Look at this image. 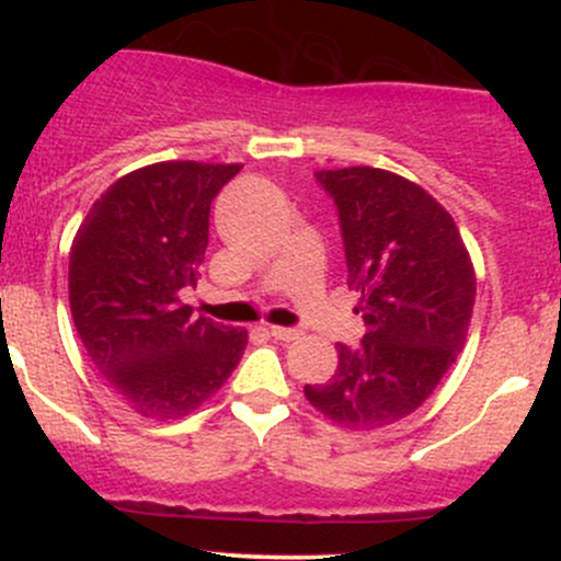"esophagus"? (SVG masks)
<instances>
[{"instance_id":"obj_1","label":"esophagus","mask_w":561,"mask_h":561,"mask_svg":"<svg viewBox=\"0 0 561 561\" xmlns=\"http://www.w3.org/2000/svg\"><path fill=\"white\" fill-rule=\"evenodd\" d=\"M268 332H272V337L282 340V343H293V340L300 337V330H295V327H268Z\"/></svg>"}]
</instances>
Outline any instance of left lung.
<instances>
[{"mask_svg": "<svg viewBox=\"0 0 561 561\" xmlns=\"http://www.w3.org/2000/svg\"><path fill=\"white\" fill-rule=\"evenodd\" d=\"M317 182L337 208L366 334L337 343L332 379L306 385V398L347 430L385 427L420 409L459 356L474 268L448 210L409 179L353 165L319 171Z\"/></svg>", "mask_w": 561, "mask_h": 561, "instance_id": "obj_1", "label": "left lung"}]
</instances>
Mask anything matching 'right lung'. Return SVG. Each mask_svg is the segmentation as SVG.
Listing matches in <instances>:
<instances>
[{
    "label": "right lung",
    "mask_w": 561,
    "mask_h": 561,
    "mask_svg": "<svg viewBox=\"0 0 561 561\" xmlns=\"http://www.w3.org/2000/svg\"><path fill=\"white\" fill-rule=\"evenodd\" d=\"M242 165L156 163L107 186L83 218L68 263L70 311L100 375L152 420L208 401L240 364L248 330L195 319L210 203Z\"/></svg>",
    "instance_id": "1"
}]
</instances>
